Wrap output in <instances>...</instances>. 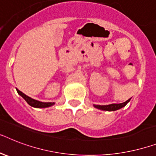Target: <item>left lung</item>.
I'll list each match as a JSON object with an SVG mask.
<instances>
[{
    "instance_id": "8db88e82",
    "label": "left lung",
    "mask_w": 156,
    "mask_h": 156,
    "mask_svg": "<svg viewBox=\"0 0 156 156\" xmlns=\"http://www.w3.org/2000/svg\"><path fill=\"white\" fill-rule=\"evenodd\" d=\"M130 99H131V98H129L128 100H126V102H122V103H119V104H115V103H114V104L104 105V106H101V105H94V107H96V108L100 109V110H102V111H116V110H119V109L125 107V106L127 104V102L130 101Z\"/></svg>"
}]
</instances>
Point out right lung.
<instances>
[{
    "label": "right lung",
    "mask_w": 156,
    "mask_h": 156,
    "mask_svg": "<svg viewBox=\"0 0 156 156\" xmlns=\"http://www.w3.org/2000/svg\"><path fill=\"white\" fill-rule=\"evenodd\" d=\"M16 91H17V93H18L27 102L28 104L30 105L31 107H37V108H45V107H51V106H53V105L54 104V102H40V101H37V100L33 99V98L28 97L27 95H25V94L22 93V92L19 90H16Z\"/></svg>",
    "instance_id": "add662e5"
}]
</instances>
